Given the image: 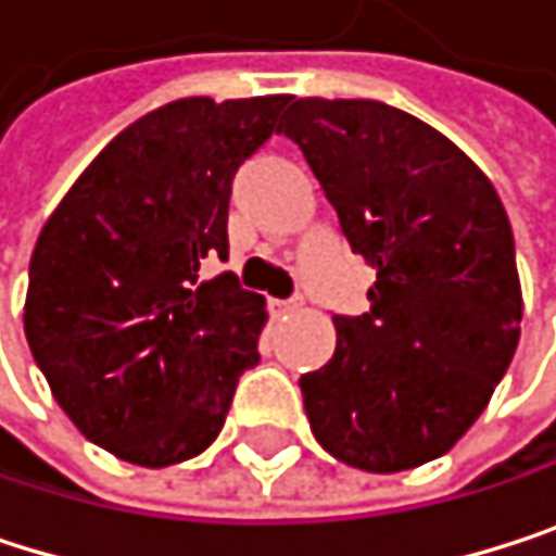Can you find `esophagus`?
Masks as SVG:
<instances>
[{"label": "esophagus", "instance_id": "1", "mask_svg": "<svg viewBox=\"0 0 556 556\" xmlns=\"http://www.w3.org/2000/svg\"><path fill=\"white\" fill-rule=\"evenodd\" d=\"M273 309L280 313V316H287V313H300V309H303V300H300V296H296V300H276V303H273Z\"/></svg>", "mask_w": 556, "mask_h": 556}]
</instances>
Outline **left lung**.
I'll use <instances>...</instances> for the list:
<instances>
[{"label":"left lung","mask_w":556,"mask_h":556,"mask_svg":"<svg viewBox=\"0 0 556 556\" xmlns=\"http://www.w3.org/2000/svg\"><path fill=\"white\" fill-rule=\"evenodd\" d=\"M276 132L378 269L371 309L336 316L332 362L300 378L309 427L345 466L417 469L479 420L521 339L505 204L453 139L381 100L300 97Z\"/></svg>","instance_id":"8db88e82"}]
</instances>
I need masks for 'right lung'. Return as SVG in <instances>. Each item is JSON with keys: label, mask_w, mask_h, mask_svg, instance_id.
<instances>
[{"label": "right lung", "mask_w": 556, "mask_h": 556, "mask_svg": "<svg viewBox=\"0 0 556 556\" xmlns=\"http://www.w3.org/2000/svg\"><path fill=\"white\" fill-rule=\"evenodd\" d=\"M287 93L185 97L126 126L45 220L28 266L25 339L71 424L123 463L204 453L237 378L260 362L266 300L227 256L237 165L276 129Z\"/></svg>", "instance_id": "add662e5"}]
</instances>
